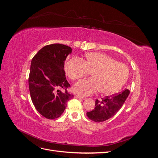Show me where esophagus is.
I'll return each mask as SVG.
<instances>
[{
	"label": "esophagus",
	"mask_w": 158,
	"mask_h": 158,
	"mask_svg": "<svg viewBox=\"0 0 158 158\" xmlns=\"http://www.w3.org/2000/svg\"><path fill=\"white\" fill-rule=\"evenodd\" d=\"M74 98H76V99H85L84 98L81 97V96H80V95H74Z\"/></svg>",
	"instance_id": "obj_1"
}]
</instances>
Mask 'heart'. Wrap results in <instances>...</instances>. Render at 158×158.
I'll list each match as a JSON object with an SVG mask.
<instances>
[{
  "mask_svg": "<svg viewBox=\"0 0 158 158\" xmlns=\"http://www.w3.org/2000/svg\"><path fill=\"white\" fill-rule=\"evenodd\" d=\"M64 68L73 80L92 73V78L81 80L74 85V92L81 96H88L99 90L102 94H112L125 84L129 75L125 64L103 52L89 53L84 61L78 58L71 59L66 62Z\"/></svg>",
  "mask_w": 158,
  "mask_h": 158,
  "instance_id": "b5f03b06",
  "label": "heart"
}]
</instances>
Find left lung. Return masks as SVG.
Wrapping results in <instances>:
<instances>
[{
    "label": "left lung",
    "mask_w": 158,
    "mask_h": 158,
    "mask_svg": "<svg viewBox=\"0 0 158 158\" xmlns=\"http://www.w3.org/2000/svg\"><path fill=\"white\" fill-rule=\"evenodd\" d=\"M130 91L126 89L119 94L106 96L101 100H95V108L92 111L87 112L86 114L91 120L100 123L114 116L123 106L128 98Z\"/></svg>",
    "instance_id": "left-lung-1"
}]
</instances>
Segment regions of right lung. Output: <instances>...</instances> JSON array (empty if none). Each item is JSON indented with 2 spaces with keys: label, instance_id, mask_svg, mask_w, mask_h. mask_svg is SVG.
I'll list each match as a JSON object with an SVG mask.
<instances>
[{
  "label": "right lung",
  "instance_id": "1",
  "mask_svg": "<svg viewBox=\"0 0 158 158\" xmlns=\"http://www.w3.org/2000/svg\"><path fill=\"white\" fill-rule=\"evenodd\" d=\"M71 47L55 44L43 47L33 57L28 79L31 101L37 111L48 119L59 118L74 98L64 70V61ZM64 89V93L60 89Z\"/></svg>",
  "mask_w": 158,
  "mask_h": 158
}]
</instances>
